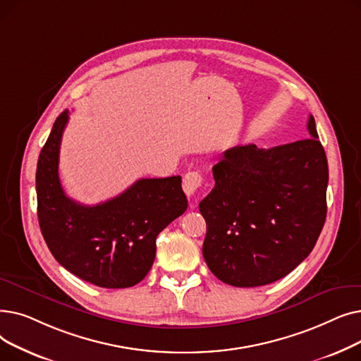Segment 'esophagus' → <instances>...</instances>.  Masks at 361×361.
I'll list each match as a JSON object with an SVG mask.
<instances>
[{
  "instance_id": "obj_1",
  "label": "esophagus",
  "mask_w": 361,
  "mask_h": 361,
  "mask_svg": "<svg viewBox=\"0 0 361 361\" xmlns=\"http://www.w3.org/2000/svg\"><path fill=\"white\" fill-rule=\"evenodd\" d=\"M202 185L203 177L197 171H190V173H187L183 178V190L188 197L193 196Z\"/></svg>"
}]
</instances>
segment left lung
I'll return each instance as SVG.
<instances>
[{
    "instance_id": "obj_1",
    "label": "left lung",
    "mask_w": 361,
    "mask_h": 361,
    "mask_svg": "<svg viewBox=\"0 0 361 361\" xmlns=\"http://www.w3.org/2000/svg\"><path fill=\"white\" fill-rule=\"evenodd\" d=\"M309 139L271 149L234 146L212 168L200 203L203 257L233 287H260L288 275L313 250L326 219L328 159L313 116Z\"/></svg>"
}]
</instances>
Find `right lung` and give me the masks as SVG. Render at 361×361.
<instances>
[{
    "mask_svg": "<svg viewBox=\"0 0 361 361\" xmlns=\"http://www.w3.org/2000/svg\"><path fill=\"white\" fill-rule=\"evenodd\" d=\"M68 111L55 120L36 168L37 219L48 249L73 275L102 288H127L150 271L157 237L187 209L181 177L140 178L104 203L67 197L59 158Z\"/></svg>",
    "mask_w": 361,
    "mask_h": 361,
    "instance_id": "1",
    "label": "right lung"
}]
</instances>
